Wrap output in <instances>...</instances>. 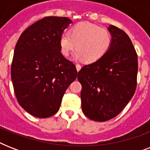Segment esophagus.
Listing matches in <instances>:
<instances>
[{
	"mask_svg": "<svg viewBox=\"0 0 150 150\" xmlns=\"http://www.w3.org/2000/svg\"><path fill=\"white\" fill-rule=\"evenodd\" d=\"M81 68H82V66L80 65V64H76V69H77L78 71H79Z\"/></svg>",
	"mask_w": 150,
	"mask_h": 150,
	"instance_id": "34e87169",
	"label": "esophagus"
}]
</instances>
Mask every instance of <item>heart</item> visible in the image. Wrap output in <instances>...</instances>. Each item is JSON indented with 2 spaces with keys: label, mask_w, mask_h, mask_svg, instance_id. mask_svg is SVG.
<instances>
[{
  "label": "heart",
  "mask_w": 150,
  "mask_h": 150,
  "mask_svg": "<svg viewBox=\"0 0 150 150\" xmlns=\"http://www.w3.org/2000/svg\"><path fill=\"white\" fill-rule=\"evenodd\" d=\"M61 54L68 57L76 47L74 57L87 63L99 61L109 51L112 34L106 28L88 22H79L63 33L59 40Z\"/></svg>",
  "instance_id": "b5f03b06"
}]
</instances>
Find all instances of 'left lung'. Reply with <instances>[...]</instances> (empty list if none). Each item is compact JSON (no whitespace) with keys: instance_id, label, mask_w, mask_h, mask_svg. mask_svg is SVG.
Listing matches in <instances>:
<instances>
[{"instance_id":"obj_1","label":"left lung","mask_w":150,"mask_h":150,"mask_svg":"<svg viewBox=\"0 0 150 150\" xmlns=\"http://www.w3.org/2000/svg\"><path fill=\"white\" fill-rule=\"evenodd\" d=\"M107 29L112 34L109 51L99 61L83 66L78 74L82 111L96 121L118 115L137 86L138 57L129 36L112 25Z\"/></svg>"}]
</instances>
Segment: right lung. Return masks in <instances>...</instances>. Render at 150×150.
I'll return each instance as SVG.
<instances>
[{
  "label": "right lung",
  "instance_id": "1",
  "mask_svg": "<svg viewBox=\"0 0 150 150\" xmlns=\"http://www.w3.org/2000/svg\"><path fill=\"white\" fill-rule=\"evenodd\" d=\"M66 17L43 18L28 27L15 46L11 75L18 102L33 116L45 118L58 111L75 65L61 54L59 40L71 23Z\"/></svg>",
  "mask_w": 150,
  "mask_h": 150
}]
</instances>
